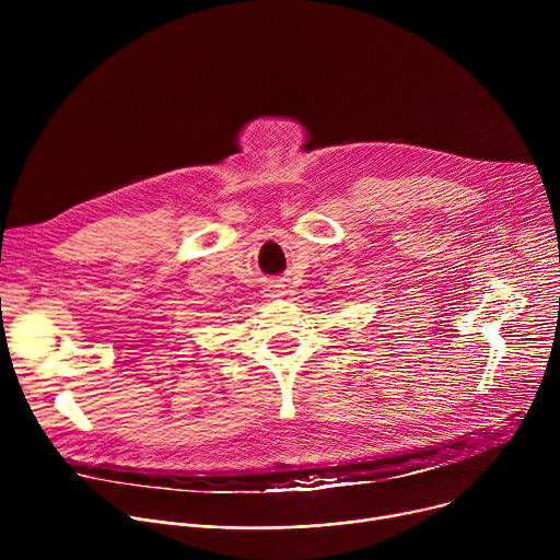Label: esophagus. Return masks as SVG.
I'll return each instance as SVG.
<instances>
[{
    "label": "esophagus",
    "instance_id": "obj_1",
    "mask_svg": "<svg viewBox=\"0 0 560 560\" xmlns=\"http://www.w3.org/2000/svg\"><path fill=\"white\" fill-rule=\"evenodd\" d=\"M270 296H281L283 294V290H281V285H270Z\"/></svg>",
    "mask_w": 560,
    "mask_h": 560
}]
</instances>
